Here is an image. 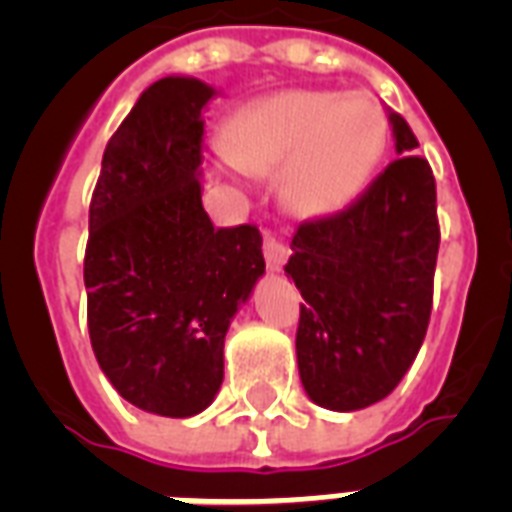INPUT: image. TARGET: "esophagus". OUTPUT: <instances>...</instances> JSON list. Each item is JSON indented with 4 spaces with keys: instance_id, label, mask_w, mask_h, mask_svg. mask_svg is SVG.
Wrapping results in <instances>:
<instances>
[{
    "instance_id": "obj_1",
    "label": "esophagus",
    "mask_w": 512,
    "mask_h": 512,
    "mask_svg": "<svg viewBox=\"0 0 512 512\" xmlns=\"http://www.w3.org/2000/svg\"><path fill=\"white\" fill-rule=\"evenodd\" d=\"M263 255H265V265L271 268V271H281V265L287 263L289 249L287 244L276 236V233L265 231L263 233Z\"/></svg>"
}]
</instances>
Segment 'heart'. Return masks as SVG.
I'll use <instances>...</instances> for the list:
<instances>
[{"mask_svg":"<svg viewBox=\"0 0 512 512\" xmlns=\"http://www.w3.org/2000/svg\"><path fill=\"white\" fill-rule=\"evenodd\" d=\"M385 148V114L369 95L289 90L247 108L225 151L249 172H284V196L303 215L356 199Z\"/></svg>","mask_w":512,"mask_h":512,"instance_id":"obj_1","label":"heart"}]
</instances>
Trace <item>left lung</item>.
I'll use <instances>...</instances> for the list:
<instances>
[{"mask_svg":"<svg viewBox=\"0 0 512 512\" xmlns=\"http://www.w3.org/2000/svg\"><path fill=\"white\" fill-rule=\"evenodd\" d=\"M401 156L348 207L303 220L284 265L305 303L297 366L313 404L332 412L372 406L420 353L433 311L441 225L436 177L412 127L390 114Z\"/></svg>","mask_w":512,"mask_h":512,"instance_id":"left-lung-1","label":"left lung"}]
</instances>
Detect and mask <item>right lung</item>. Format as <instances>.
I'll return each mask as SVG.
<instances>
[{"instance_id": "1", "label": "right lung", "mask_w": 512, "mask_h": 512, "mask_svg": "<svg viewBox=\"0 0 512 512\" xmlns=\"http://www.w3.org/2000/svg\"><path fill=\"white\" fill-rule=\"evenodd\" d=\"M212 95L183 76L151 84L108 140L90 201L92 350L119 396L162 417L212 404L228 324L265 271L257 225L215 228L201 207Z\"/></svg>"}]
</instances>
